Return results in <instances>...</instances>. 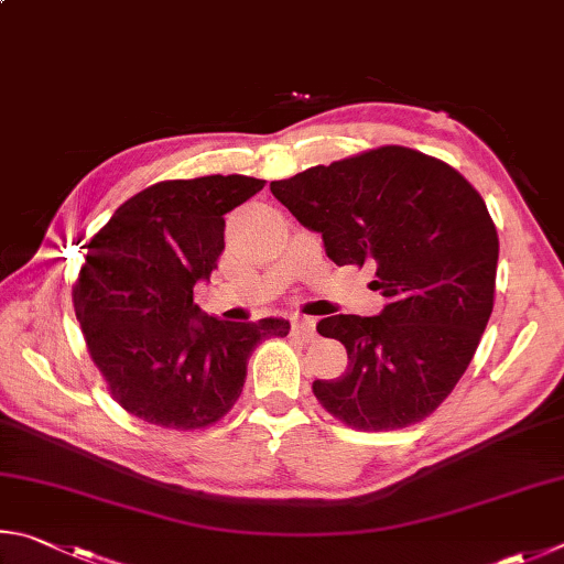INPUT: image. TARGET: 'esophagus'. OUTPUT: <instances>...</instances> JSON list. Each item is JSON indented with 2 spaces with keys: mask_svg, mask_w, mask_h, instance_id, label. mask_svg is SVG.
<instances>
[{
  "mask_svg": "<svg viewBox=\"0 0 564 564\" xmlns=\"http://www.w3.org/2000/svg\"><path fill=\"white\" fill-rule=\"evenodd\" d=\"M290 329H292L294 337H300L302 341L314 339V319H310V317H294L292 324H290Z\"/></svg>",
  "mask_w": 564,
  "mask_h": 564,
  "instance_id": "1",
  "label": "esophagus"
}]
</instances>
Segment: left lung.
<instances>
[{"label": "left lung", "mask_w": 564, "mask_h": 564, "mask_svg": "<svg viewBox=\"0 0 564 564\" xmlns=\"http://www.w3.org/2000/svg\"><path fill=\"white\" fill-rule=\"evenodd\" d=\"M297 220L322 232L327 257L373 264L387 297L377 317L334 314L322 337L347 347V371L314 381L334 419L397 431L431 416L456 389L496 302L498 230L456 167L381 145L270 183Z\"/></svg>", "instance_id": "obj_1"}]
</instances>
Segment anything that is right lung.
Wrapping results in <instances>:
<instances>
[{"mask_svg": "<svg viewBox=\"0 0 564 564\" xmlns=\"http://www.w3.org/2000/svg\"><path fill=\"white\" fill-rule=\"evenodd\" d=\"M250 175L161 181L118 207L88 242L74 312L118 406L161 429L197 431L240 399L247 359L290 322H220L193 302L225 250V213L260 193Z\"/></svg>", "mask_w": 564, "mask_h": 564, "instance_id": "right-lung-1", "label": "right lung"}]
</instances>
